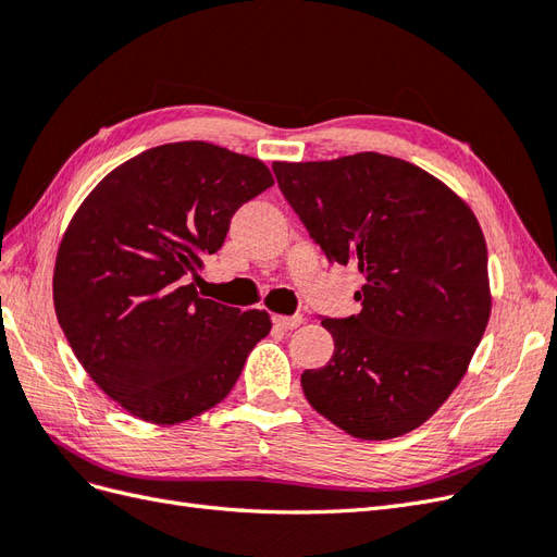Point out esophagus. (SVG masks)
I'll return each instance as SVG.
<instances>
[{
  "label": "esophagus",
  "instance_id": "34e87169",
  "mask_svg": "<svg viewBox=\"0 0 557 557\" xmlns=\"http://www.w3.org/2000/svg\"><path fill=\"white\" fill-rule=\"evenodd\" d=\"M305 323V318L301 315H274V325L281 330H295Z\"/></svg>",
  "mask_w": 557,
  "mask_h": 557
}]
</instances>
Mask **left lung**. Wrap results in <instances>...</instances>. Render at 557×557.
Returning a JSON list of instances; mask_svg holds the SVG:
<instances>
[{
  "mask_svg": "<svg viewBox=\"0 0 557 557\" xmlns=\"http://www.w3.org/2000/svg\"><path fill=\"white\" fill-rule=\"evenodd\" d=\"M272 166L325 258L364 278L358 315L320 320L334 356L301 374L309 404L358 440L420 428L467 374L491 318L474 211L440 178L381 153Z\"/></svg>",
  "mask_w": 557,
  "mask_h": 557,
  "instance_id": "obj_1",
  "label": "left lung"
}]
</instances>
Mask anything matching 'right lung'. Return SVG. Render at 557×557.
<instances>
[{"label":"right lung","instance_id":"right-lung-1","mask_svg":"<svg viewBox=\"0 0 557 557\" xmlns=\"http://www.w3.org/2000/svg\"><path fill=\"white\" fill-rule=\"evenodd\" d=\"M258 158L207 141L144 150L83 199L53 274L58 323L102 391L146 423H185L223 401L267 311L199 297L197 272L230 218L272 188Z\"/></svg>","mask_w":557,"mask_h":557}]
</instances>
